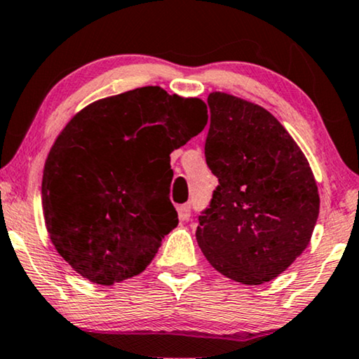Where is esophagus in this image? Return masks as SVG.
Segmentation results:
<instances>
[{
    "label": "esophagus",
    "mask_w": 359,
    "mask_h": 359,
    "mask_svg": "<svg viewBox=\"0 0 359 359\" xmlns=\"http://www.w3.org/2000/svg\"><path fill=\"white\" fill-rule=\"evenodd\" d=\"M177 213L180 221H187L190 218V205H180L177 208Z\"/></svg>",
    "instance_id": "34e87169"
}]
</instances>
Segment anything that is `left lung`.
<instances>
[{"label":"left lung","instance_id":"left-lung-1","mask_svg":"<svg viewBox=\"0 0 359 359\" xmlns=\"http://www.w3.org/2000/svg\"><path fill=\"white\" fill-rule=\"evenodd\" d=\"M205 143L219 180L196 242L215 270L242 285L281 275L307 245L319 216L309 161L269 110L215 90Z\"/></svg>","mask_w":359,"mask_h":359}]
</instances>
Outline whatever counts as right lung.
<instances>
[{"mask_svg":"<svg viewBox=\"0 0 359 359\" xmlns=\"http://www.w3.org/2000/svg\"><path fill=\"white\" fill-rule=\"evenodd\" d=\"M208 123L198 97L144 86L81 109L50 149L42 206L50 241L102 286L140 275L179 224L170 153Z\"/></svg>","mask_w":359,"mask_h":359,"instance_id":"right-lung-1","label":"right lung"}]
</instances>
